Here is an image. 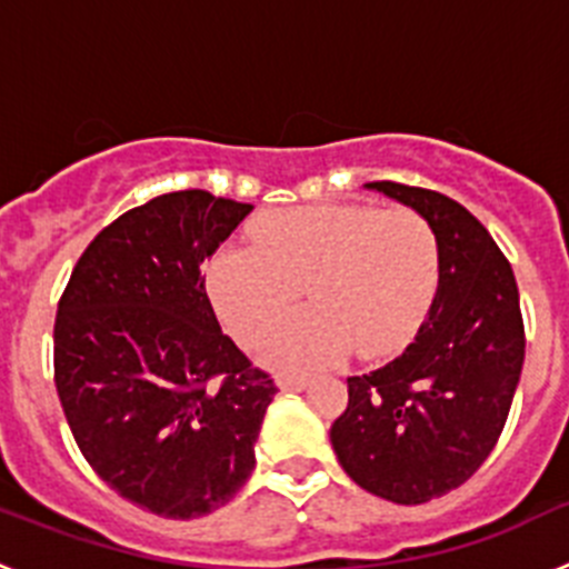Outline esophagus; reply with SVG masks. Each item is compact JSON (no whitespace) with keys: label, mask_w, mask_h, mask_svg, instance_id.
<instances>
[{"label":"esophagus","mask_w":569,"mask_h":569,"mask_svg":"<svg viewBox=\"0 0 569 569\" xmlns=\"http://www.w3.org/2000/svg\"><path fill=\"white\" fill-rule=\"evenodd\" d=\"M276 385H279V390L299 393V390H305V387L310 385V379L308 376H279V379H276Z\"/></svg>","instance_id":"esophagus-1"}]
</instances>
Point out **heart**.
Masks as SVG:
<instances>
[{
	"label": "heart",
	"mask_w": 569,
	"mask_h": 569,
	"mask_svg": "<svg viewBox=\"0 0 569 569\" xmlns=\"http://www.w3.org/2000/svg\"><path fill=\"white\" fill-rule=\"evenodd\" d=\"M250 248L216 250L204 288L224 328L253 345L306 288L315 305L271 331L273 367H325L359 350L387 359L425 325L439 290V239L410 208L319 204L259 216Z\"/></svg>",
	"instance_id": "1"
}]
</instances>
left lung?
Segmentation results:
<instances>
[{"label": "left lung", "mask_w": 569, "mask_h": 569, "mask_svg": "<svg viewBox=\"0 0 569 569\" xmlns=\"http://www.w3.org/2000/svg\"><path fill=\"white\" fill-rule=\"evenodd\" d=\"M433 224L439 290L401 356L347 379L330 445L361 490L425 505L465 485L505 430L525 365V325L510 261L459 202L425 188L370 182Z\"/></svg>", "instance_id": "8db88e82"}]
</instances>
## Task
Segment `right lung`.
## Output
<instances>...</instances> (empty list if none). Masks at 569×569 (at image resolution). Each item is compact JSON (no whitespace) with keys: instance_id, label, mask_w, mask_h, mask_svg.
Wrapping results in <instances>:
<instances>
[{"instance_id":"1","label":"right lung","mask_w":569,"mask_h":569,"mask_svg":"<svg viewBox=\"0 0 569 569\" xmlns=\"http://www.w3.org/2000/svg\"><path fill=\"white\" fill-rule=\"evenodd\" d=\"M253 204L176 190L90 241L53 328L70 433L99 479L164 519L228 505L276 396L222 333L202 264Z\"/></svg>"}]
</instances>
